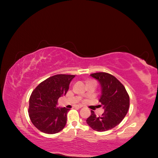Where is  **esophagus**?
Segmentation results:
<instances>
[{
	"label": "esophagus",
	"instance_id": "obj_1",
	"mask_svg": "<svg viewBox=\"0 0 158 158\" xmlns=\"http://www.w3.org/2000/svg\"><path fill=\"white\" fill-rule=\"evenodd\" d=\"M83 106H75V108H77V109H80V108H82Z\"/></svg>",
	"mask_w": 158,
	"mask_h": 158
}]
</instances>
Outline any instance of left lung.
<instances>
[{"label":"left lung","instance_id":"1","mask_svg":"<svg viewBox=\"0 0 158 158\" xmlns=\"http://www.w3.org/2000/svg\"><path fill=\"white\" fill-rule=\"evenodd\" d=\"M96 79L102 88L99 100L104 109L102 116H96L94 111L86 123L93 130L104 132L117 126L128 111L130 98L125 86L113 75L106 73L90 74Z\"/></svg>","mask_w":158,"mask_h":158}]
</instances>
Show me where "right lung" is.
Segmentation results:
<instances>
[{"instance_id":"add662e5","label":"right lung","mask_w":158,"mask_h":158,"mask_svg":"<svg viewBox=\"0 0 158 158\" xmlns=\"http://www.w3.org/2000/svg\"><path fill=\"white\" fill-rule=\"evenodd\" d=\"M74 75L56 74L40 83L30 98L28 113L33 125L47 134L63 130L66 123L69 109L58 107V99L65 95Z\"/></svg>"}]
</instances>
